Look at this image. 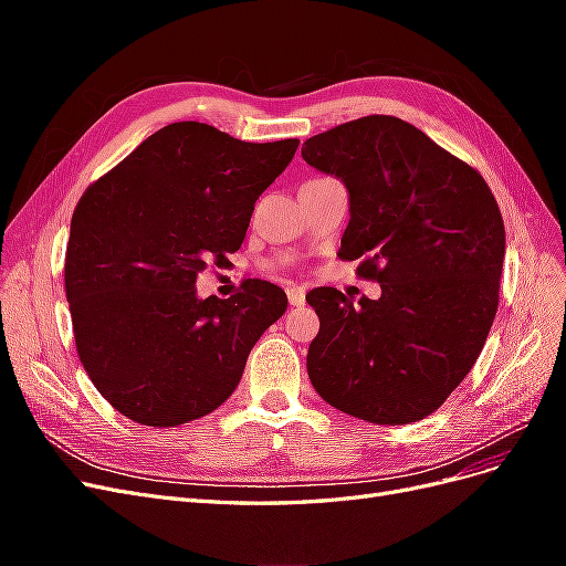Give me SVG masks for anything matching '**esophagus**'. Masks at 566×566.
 Returning a JSON list of instances; mask_svg holds the SVG:
<instances>
[{
	"label": "esophagus",
	"instance_id": "esophagus-1",
	"mask_svg": "<svg viewBox=\"0 0 566 566\" xmlns=\"http://www.w3.org/2000/svg\"><path fill=\"white\" fill-rule=\"evenodd\" d=\"M287 302L293 306H304L306 297H304V290L300 285H290L287 287Z\"/></svg>",
	"mask_w": 566,
	"mask_h": 566
}]
</instances>
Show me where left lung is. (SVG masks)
Masks as SVG:
<instances>
[{"mask_svg": "<svg viewBox=\"0 0 566 566\" xmlns=\"http://www.w3.org/2000/svg\"><path fill=\"white\" fill-rule=\"evenodd\" d=\"M302 158L345 181L352 219L337 256L382 287L356 306L335 287L306 295L321 321L312 385L354 418L422 420L465 380L499 312V202L474 167L394 115L316 134Z\"/></svg>", "mask_w": 566, "mask_h": 566, "instance_id": "left-lung-1", "label": "left lung"}]
</instances>
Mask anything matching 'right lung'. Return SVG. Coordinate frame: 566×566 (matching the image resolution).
Listing matches in <instances>:
<instances>
[{
  "label": "right lung",
  "mask_w": 566,
  "mask_h": 566,
  "mask_svg": "<svg viewBox=\"0 0 566 566\" xmlns=\"http://www.w3.org/2000/svg\"><path fill=\"white\" fill-rule=\"evenodd\" d=\"M297 146L172 123L80 198L65 248L75 347L101 397L129 420L177 427L212 413L285 314L287 297L269 281L229 300H198L196 281L241 248L256 198Z\"/></svg>",
  "instance_id": "right-lung-1"
}]
</instances>
